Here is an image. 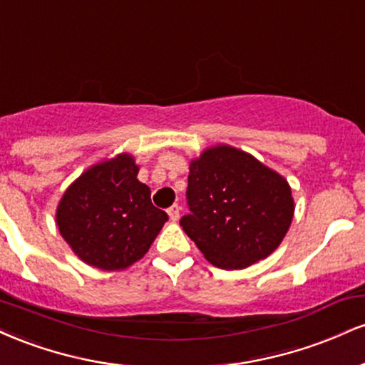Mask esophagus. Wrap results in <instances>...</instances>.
<instances>
[{
    "label": "esophagus",
    "mask_w": 365,
    "mask_h": 365,
    "mask_svg": "<svg viewBox=\"0 0 365 365\" xmlns=\"http://www.w3.org/2000/svg\"><path fill=\"white\" fill-rule=\"evenodd\" d=\"M180 209H182V207H180L178 204H173V206L168 209V216H170L171 221H178L180 220Z\"/></svg>",
    "instance_id": "1"
}]
</instances>
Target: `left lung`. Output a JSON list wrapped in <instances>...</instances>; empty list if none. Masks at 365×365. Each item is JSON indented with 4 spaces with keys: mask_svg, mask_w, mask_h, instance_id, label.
<instances>
[{
    "mask_svg": "<svg viewBox=\"0 0 365 365\" xmlns=\"http://www.w3.org/2000/svg\"><path fill=\"white\" fill-rule=\"evenodd\" d=\"M183 232L221 269H242L282 244L293 217L287 180L228 145L190 163Z\"/></svg>",
    "mask_w": 365,
    "mask_h": 365,
    "instance_id": "left-lung-1",
    "label": "left lung"
}]
</instances>
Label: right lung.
Returning a JSON list of instances; mask_svg holds the SVG:
<instances>
[{
    "instance_id": "add662e5",
    "label": "right lung",
    "mask_w": 365,
    "mask_h": 365,
    "mask_svg": "<svg viewBox=\"0 0 365 365\" xmlns=\"http://www.w3.org/2000/svg\"><path fill=\"white\" fill-rule=\"evenodd\" d=\"M133 158L120 154L75 180L56 211L61 237L89 266L120 271L149 250L168 221L150 202V188L137 180Z\"/></svg>"
}]
</instances>
